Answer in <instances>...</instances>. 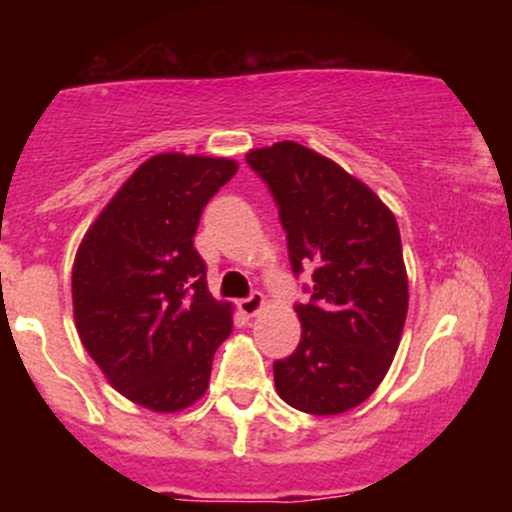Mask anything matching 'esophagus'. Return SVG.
<instances>
[{
	"instance_id": "esophagus-1",
	"label": "esophagus",
	"mask_w": 512,
	"mask_h": 512,
	"mask_svg": "<svg viewBox=\"0 0 512 512\" xmlns=\"http://www.w3.org/2000/svg\"><path fill=\"white\" fill-rule=\"evenodd\" d=\"M262 308H264V296H262V293H252V296L243 298V301H238V310L245 317H255Z\"/></svg>"
}]
</instances>
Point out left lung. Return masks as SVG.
<instances>
[{"instance_id": "1", "label": "left lung", "mask_w": 512, "mask_h": 512, "mask_svg": "<svg viewBox=\"0 0 512 512\" xmlns=\"http://www.w3.org/2000/svg\"><path fill=\"white\" fill-rule=\"evenodd\" d=\"M289 240L293 274L313 267L298 303L301 342L274 361L279 397L305 414L358 407L383 383L402 339L409 281L395 214L342 166L296 142L252 149Z\"/></svg>"}]
</instances>
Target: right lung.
Instances as JSON below:
<instances>
[{"label": "right lung", "mask_w": 512, "mask_h": 512, "mask_svg": "<svg viewBox=\"0 0 512 512\" xmlns=\"http://www.w3.org/2000/svg\"><path fill=\"white\" fill-rule=\"evenodd\" d=\"M236 173L231 158H149L76 250L72 301L81 344L120 395L151 411L195 404L233 330V305L207 289L195 233L202 209Z\"/></svg>", "instance_id": "right-lung-1"}]
</instances>
